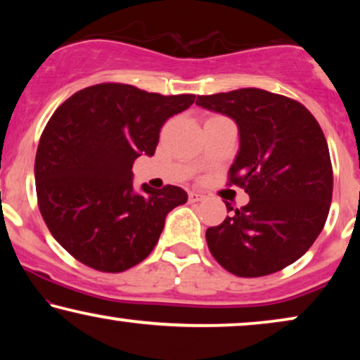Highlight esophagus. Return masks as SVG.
<instances>
[{
  "label": "esophagus",
  "mask_w": 360,
  "mask_h": 360,
  "mask_svg": "<svg viewBox=\"0 0 360 360\" xmlns=\"http://www.w3.org/2000/svg\"><path fill=\"white\" fill-rule=\"evenodd\" d=\"M201 200H205V195L198 193V191H190L188 193L190 203H198V201H201Z\"/></svg>",
  "instance_id": "esophagus-1"
}]
</instances>
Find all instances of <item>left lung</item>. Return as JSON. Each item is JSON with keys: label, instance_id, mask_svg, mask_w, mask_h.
I'll use <instances>...</instances> for the list:
<instances>
[{"label": "left lung", "instance_id": "left-lung-1", "mask_svg": "<svg viewBox=\"0 0 360 360\" xmlns=\"http://www.w3.org/2000/svg\"><path fill=\"white\" fill-rule=\"evenodd\" d=\"M196 105L238 124L229 176L250 198L206 229L210 252L238 277L278 272L311 248L326 223L333 167L321 127L298 101L259 88L198 96Z\"/></svg>", "mask_w": 360, "mask_h": 360}]
</instances>
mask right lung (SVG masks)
<instances>
[{"mask_svg":"<svg viewBox=\"0 0 360 360\" xmlns=\"http://www.w3.org/2000/svg\"><path fill=\"white\" fill-rule=\"evenodd\" d=\"M193 101L101 83L57 108L39 141L34 175L42 218L68 254L117 274L152 252L167 214L188 195L174 185L134 190L132 164L154 155L162 124Z\"/></svg>","mask_w":360,"mask_h":360,"instance_id":"obj_1","label":"right lung"}]
</instances>
